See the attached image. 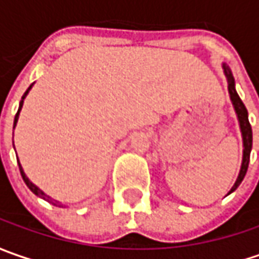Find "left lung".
Instances as JSON below:
<instances>
[{
  "label": "left lung",
  "mask_w": 259,
  "mask_h": 259,
  "mask_svg": "<svg viewBox=\"0 0 259 259\" xmlns=\"http://www.w3.org/2000/svg\"><path fill=\"white\" fill-rule=\"evenodd\" d=\"M222 69H224L225 77H226V82H228V92H229V98H231V102L235 109V114L238 118V122H239V130H241V135H242V145H244V150H242V163H241V170L239 174L236 177V182L232 186V189L228 192V194H231L238 189V186L242 183L246 170H248V164H249V155H251V150H252V130H251V124H249V119H248V111L245 108L244 102L241 101L239 95L235 89V79L229 66L226 63H222ZM226 194V196H228Z\"/></svg>",
  "instance_id": "1"
}]
</instances>
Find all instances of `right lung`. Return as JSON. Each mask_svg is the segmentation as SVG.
Listing matches in <instances>:
<instances>
[{
    "label": "right lung",
    "mask_w": 259,
    "mask_h": 259,
    "mask_svg": "<svg viewBox=\"0 0 259 259\" xmlns=\"http://www.w3.org/2000/svg\"><path fill=\"white\" fill-rule=\"evenodd\" d=\"M33 85L34 83H31V85L28 86V89L25 91L24 95H23V98H21V101H20V106H18V111H17V114H15V118H14V126L13 128H15V125H17V122H18V116H20V111H21V108H23V104H24V99H25V96L28 95V92H30V89L33 88ZM17 161H18V167H20V173H21V177H23V180H24V183L27 184V187L33 192V193L35 194V196H38V197H41V199H45L46 202H49V203H52V204H55V206H59V207H63V204L60 203L59 200H55V199H52L49 194H46L41 189H38L37 186H35L34 183H31L30 182V179L27 177V174L24 173V170H23V167H21V164H20V160L17 158Z\"/></svg>",
    "instance_id": "obj_1"
}]
</instances>
